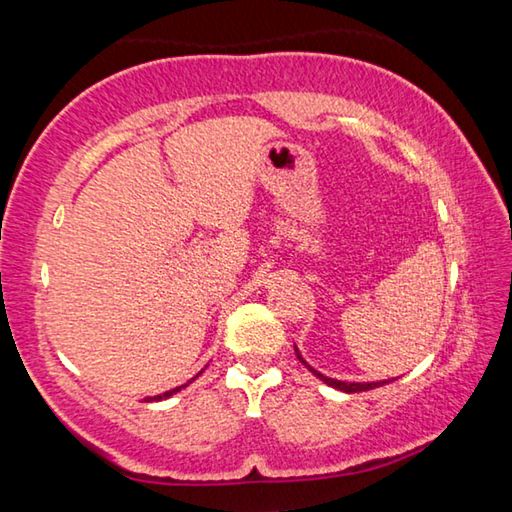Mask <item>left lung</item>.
Wrapping results in <instances>:
<instances>
[{
  "label": "left lung",
  "instance_id": "obj_1",
  "mask_svg": "<svg viewBox=\"0 0 512 512\" xmlns=\"http://www.w3.org/2000/svg\"><path fill=\"white\" fill-rule=\"evenodd\" d=\"M293 348H296V345H293ZM296 354H298V359H300V363L305 368H309L311 372H314V375L320 379V381H325L327 386H332V388H336V391H343V393H361V391H372V388H379V386H384V384H388V381H393V379H384V381H341V379H332V377H325V375H320L318 370H314L309 366V363L302 359V354H300V350L296 348Z\"/></svg>",
  "mask_w": 512,
  "mask_h": 512
}]
</instances>
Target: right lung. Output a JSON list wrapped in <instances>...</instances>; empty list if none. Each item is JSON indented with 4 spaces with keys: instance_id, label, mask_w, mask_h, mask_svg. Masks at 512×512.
Listing matches in <instances>:
<instances>
[{
    "instance_id": "1",
    "label": "right lung",
    "mask_w": 512,
    "mask_h": 512,
    "mask_svg": "<svg viewBox=\"0 0 512 512\" xmlns=\"http://www.w3.org/2000/svg\"><path fill=\"white\" fill-rule=\"evenodd\" d=\"M203 372V370H201ZM201 372H198V375H201ZM196 375V377H198ZM194 377V379H196ZM189 384H192V381H189ZM187 386V384H185ZM185 386H178V388H171V391H167V393H162V395H153V397H144V400L146 402H160V400H167V397H171V395H176L178 391H180V388H185Z\"/></svg>"
}]
</instances>
